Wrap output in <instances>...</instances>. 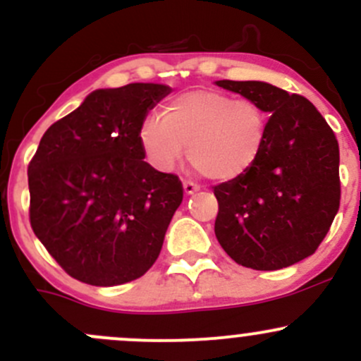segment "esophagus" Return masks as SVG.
<instances>
[{
  "instance_id": "34e87169",
  "label": "esophagus",
  "mask_w": 361,
  "mask_h": 361,
  "mask_svg": "<svg viewBox=\"0 0 361 361\" xmlns=\"http://www.w3.org/2000/svg\"><path fill=\"white\" fill-rule=\"evenodd\" d=\"M183 192L185 195H194L195 192H199V187L192 181H183Z\"/></svg>"
}]
</instances>
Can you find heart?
<instances>
[{"label":"heart","mask_w":361,"mask_h":361,"mask_svg":"<svg viewBox=\"0 0 361 361\" xmlns=\"http://www.w3.org/2000/svg\"><path fill=\"white\" fill-rule=\"evenodd\" d=\"M269 136V115L251 99L218 89H197L169 101L164 118L148 115L140 143L148 160L171 171L188 147L195 169L213 181L246 176L260 159Z\"/></svg>","instance_id":"heart-1"}]
</instances>
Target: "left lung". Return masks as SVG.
Masks as SVG:
<instances>
[{
  "label": "left lung",
  "mask_w": 361,
  "mask_h": 361,
  "mask_svg": "<svg viewBox=\"0 0 361 361\" xmlns=\"http://www.w3.org/2000/svg\"><path fill=\"white\" fill-rule=\"evenodd\" d=\"M214 83L271 115L267 145L253 169L214 187V234L239 265L290 267L314 253L338 211L336 134L305 97L258 80Z\"/></svg>",
  "instance_id": "1"
}]
</instances>
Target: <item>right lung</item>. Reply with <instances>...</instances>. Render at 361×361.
<instances>
[{
    "instance_id": "add662e5",
    "label": "right lung",
    "mask_w": 361,
    "mask_h": 361,
    "mask_svg": "<svg viewBox=\"0 0 361 361\" xmlns=\"http://www.w3.org/2000/svg\"><path fill=\"white\" fill-rule=\"evenodd\" d=\"M171 90L162 83L97 89L39 141L27 167L31 227L78 281L123 285L157 260L183 187L145 162L140 129Z\"/></svg>"
}]
</instances>
